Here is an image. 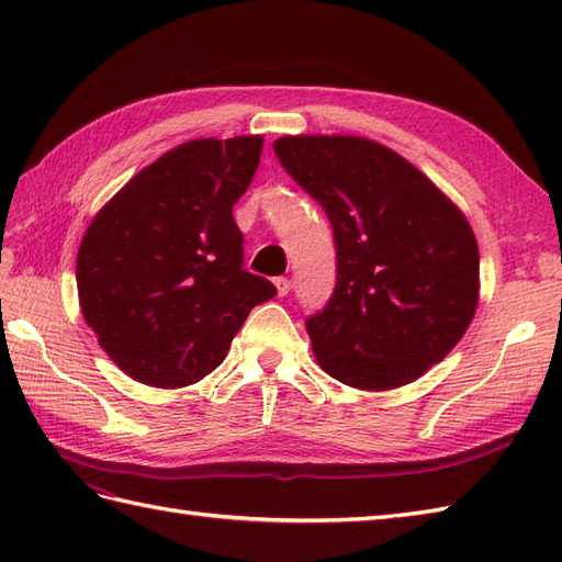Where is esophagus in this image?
<instances>
[{
	"mask_svg": "<svg viewBox=\"0 0 562 562\" xmlns=\"http://www.w3.org/2000/svg\"><path fill=\"white\" fill-rule=\"evenodd\" d=\"M274 288H278V296H284L290 292L292 282H290V278H274Z\"/></svg>",
	"mask_w": 562,
	"mask_h": 562,
	"instance_id": "1",
	"label": "esophagus"
}]
</instances>
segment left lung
Segmentation results:
<instances>
[{
  "label": "left lung",
  "mask_w": 562,
  "mask_h": 562,
  "mask_svg": "<svg viewBox=\"0 0 562 562\" xmlns=\"http://www.w3.org/2000/svg\"><path fill=\"white\" fill-rule=\"evenodd\" d=\"M274 154L333 224L338 282L306 321L316 362L362 391H391L445 360L481 296L469 220L401 154L355 135H284Z\"/></svg>",
  "instance_id": "obj_1"
}]
</instances>
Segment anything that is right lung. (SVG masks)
I'll use <instances>...</instances> for the list:
<instances>
[{
  "instance_id": "right-lung-1",
  "label": "right lung",
  "mask_w": 562,
  "mask_h": 562,
  "mask_svg": "<svg viewBox=\"0 0 562 562\" xmlns=\"http://www.w3.org/2000/svg\"><path fill=\"white\" fill-rule=\"evenodd\" d=\"M260 135L190 139L145 166L91 220L77 292L105 355L139 384L205 379L272 282L246 272L232 207L254 181Z\"/></svg>"
}]
</instances>
